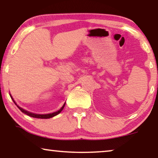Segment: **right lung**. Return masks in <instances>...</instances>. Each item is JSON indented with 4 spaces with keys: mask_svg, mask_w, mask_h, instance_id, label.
<instances>
[{
    "mask_svg": "<svg viewBox=\"0 0 158 158\" xmlns=\"http://www.w3.org/2000/svg\"><path fill=\"white\" fill-rule=\"evenodd\" d=\"M10 97H11V96H10ZM12 100L14 101V99H13V98L11 97ZM14 102L15 103V101H14ZM15 104L17 105L16 103H15ZM64 105H65V103H64V105L62 106V107L60 109L59 111H56V112H54V113H52V114H33V113H31V112H29L27 111H26V110L21 109V107H19V106H18V108L19 109L21 110V112H23V114H27V115L31 116V117H34V118H52L53 117V116H55L56 115H57V114H59L60 112H61L62 111V109H64Z\"/></svg>",
    "mask_w": 158,
    "mask_h": 158,
    "instance_id": "right-lung-1",
    "label": "right lung"
}]
</instances>
